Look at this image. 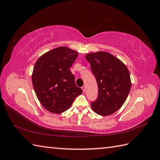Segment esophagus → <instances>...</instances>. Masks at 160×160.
Masks as SVG:
<instances>
[{
    "label": "esophagus",
    "instance_id": "34e87169",
    "mask_svg": "<svg viewBox=\"0 0 160 160\" xmlns=\"http://www.w3.org/2000/svg\"><path fill=\"white\" fill-rule=\"evenodd\" d=\"M81 89H82V90H83V92H85V90H86V87H85V85H83V86L82 87V88H81Z\"/></svg>",
    "mask_w": 160,
    "mask_h": 160
}]
</instances>
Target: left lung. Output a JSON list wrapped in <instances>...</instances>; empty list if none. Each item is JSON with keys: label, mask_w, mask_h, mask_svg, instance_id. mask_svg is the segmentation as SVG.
<instances>
[{"label": "left lung", "mask_w": 160, "mask_h": 160, "mask_svg": "<svg viewBox=\"0 0 160 160\" xmlns=\"http://www.w3.org/2000/svg\"><path fill=\"white\" fill-rule=\"evenodd\" d=\"M98 86L97 99L91 103L96 113L113 114L123 105L131 89L130 74L127 67L117 57L107 52L86 55Z\"/></svg>", "instance_id": "8db88e82"}]
</instances>
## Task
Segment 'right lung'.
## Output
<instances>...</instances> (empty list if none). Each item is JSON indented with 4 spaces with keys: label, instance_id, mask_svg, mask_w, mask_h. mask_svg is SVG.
<instances>
[{
    "label": "right lung",
    "instance_id": "add662e5",
    "mask_svg": "<svg viewBox=\"0 0 160 160\" xmlns=\"http://www.w3.org/2000/svg\"><path fill=\"white\" fill-rule=\"evenodd\" d=\"M78 55L68 47H59L43 54L35 62L33 88L41 105L51 113L64 112L83 92L76 86L69 70Z\"/></svg>",
    "mask_w": 160,
    "mask_h": 160
}]
</instances>
